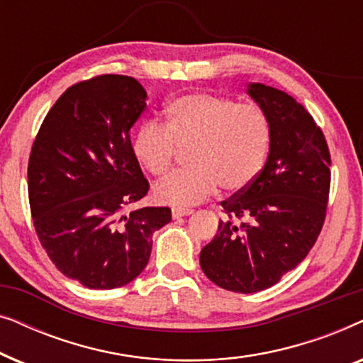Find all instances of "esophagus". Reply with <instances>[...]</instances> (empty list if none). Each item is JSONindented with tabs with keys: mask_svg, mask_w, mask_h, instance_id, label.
Listing matches in <instances>:
<instances>
[{
	"mask_svg": "<svg viewBox=\"0 0 363 363\" xmlns=\"http://www.w3.org/2000/svg\"><path fill=\"white\" fill-rule=\"evenodd\" d=\"M191 213H193V210H190V208H173L172 216H173V220H178V218L190 216Z\"/></svg>",
	"mask_w": 363,
	"mask_h": 363,
	"instance_id": "1",
	"label": "esophagus"
}]
</instances>
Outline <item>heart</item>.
Wrapping results in <instances>:
<instances>
[{"label":"heart","mask_w":363,"mask_h":363,"mask_svg":"<svg viewBox=\"0 0 363 363\" xmlns=\"http://www.w3.org/2000/svg\"><path fill=\"white\" fill-rule=\"evenodd\" d=\"M167 125L145 121L133 135L132 150L153 177L172 170L180 150H190V168L155 186V198L172 206H193L221 186L226 193L245 190L267 160L272 128L256 104H240L225 96L193 92L168 104Z\"/></svg>","instance_id":"obj_1"}]
</instances>
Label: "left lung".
<instances>
[{
	"label": "left lung",
	"mask_w": 363,
	"mask_h": 363,
	"mask_svg": "<svg viewBox=\"0 0 363 363\" xmlns=\"http://www.w3.org/2000/svg\"><path fill=\"white\" fill-rule=\"evenodd\" d=\"M246 92L271 121L269 155L250 186L221 201L228 218L201 250L200 264L216 286L252 294L279 282L315 245L330 155L324 133L294 97L259 82Z\"/></svg>",
	"instance_id": "1"
}]
</instances>
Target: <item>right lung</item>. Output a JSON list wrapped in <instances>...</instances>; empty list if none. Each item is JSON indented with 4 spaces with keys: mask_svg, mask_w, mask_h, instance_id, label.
<instances>
[{
    "mask_svg": "<svg viewBox=\"0 0 363 363\" xmlns=\"http://www.w3.org/2000/svg\"><path fill=\"white\" fill-rule=\"evenodd\" d=\"M142 84L104 74L69 87L48 112L28 163L36 235L64 276L113 289L145 269L170 208L123 210L148 191L130 128L147 107Z\"/></svg>",
    "mask_w": 363,
    "mask_h": 363,
    "instance_id": "obj_1",
    "label": "right lung"
}]
</instances>
